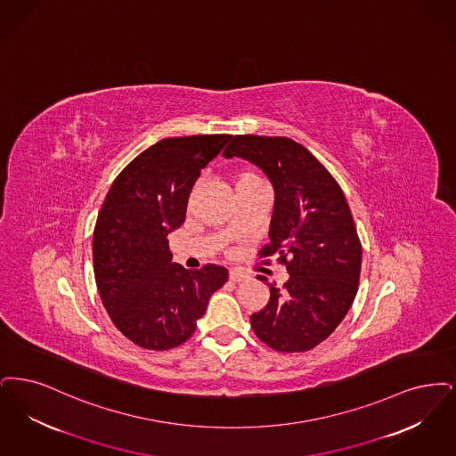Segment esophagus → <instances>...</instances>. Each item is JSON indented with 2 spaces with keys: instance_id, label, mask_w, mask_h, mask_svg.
I'll return each instance as SVG.
<instances>
[{
  "instance_id": "obj_1",
  "label": "esophagus",
  "mask_w": 456,
  "mask_h": 456,
  "mask_svg": "<svg viewBox=\"0 0 456 456\" xmlns=\"http://www.w3.org/2000/svg\"><path fill=\"white\" fill-rule=\"evenodd\" d=\"M230 279H232L233 282H241V281L248 279V274L243 273V271H240V269H232V271H230Z\"/></svg>"
}]
</instances>
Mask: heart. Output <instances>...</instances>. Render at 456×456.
Here are the masks:
<instances>
[{"label":"heart","instance_id":"obj_1","mask_svg":"<svg viewBox=\"0 0 456 456\" xmlns=\"http://www.w3.org/2000/svg\"><path fill=\"white\" fill-rule=\"evenodd\" d=\"M240 178H256L254 175H241Z\"/></svg>","mask_w":456,"mask_h":456}]
</instances>
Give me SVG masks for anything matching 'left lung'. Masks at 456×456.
<instances>
[{"instance_id": "obj_1", "label": "left lung", "mask_w": 456, "mask_h": 456, "mask_svg": "<svg viewBox=\"0 0 456 456\" xmlns=\"http://www.w3.org/2000/svg\"><path fill=\"white\" fill-rule=\"evenodd\" d=\"M224 159H247L274 189L269 243L289 279L267 282L269 303L250 317L254 332L279 353L310 351L337 329L357 293L361 243L344 192L306 148L288 138L235 136Z\"/></svg>"}]
</instances>
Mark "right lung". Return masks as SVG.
Listing matches in <instances>:
<instances>
[{
  "label": "right lung",
  "instance_id": "obj_1",
  "mask_svg": "<svg viewBox=\"0 0 456 456\" xmlns=\"http://www.w3.org/2000/svg\"><path fill=\"white\" fill-rule=\"evenodd\" d=\"M232 136L161 139L114 180L94 232V273L114 325L142 349L167 351L194 334L228 271L172 262L168 235L185 221L200 170Z\"/></svg>",
  "mask_w": 456,
  "mask_h": 456
}]
</instances>
